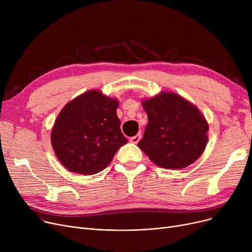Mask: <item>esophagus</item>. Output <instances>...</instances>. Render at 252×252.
Returning a JSON list of instances; mask_svg holds the SVG:
<instances>
[{"label": "esophagus", "instance_id": "1", "mask_svg": "<svg viewBox=\"0 0 252 252\" xmlns=\"http://www.w3.org/2000/svg\"><path fill=\"white\" fill-rule=\"evenodd\" d=\"M140 140H141V133L137 134V135L134 136V137H131V138L129 139V142L133 143V144H137Z\"/></svg>", "mask_w": 252, "mask_h": 252}]
</instances>
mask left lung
Listing matches in <instances>:
<instances>
[{"label": "left lung", "instance_id": "left-lung-1", "mask_svg": "<svg viewBox=\"0 0 252 252\" xmlns=\"http://www.w3.org/2000/svg\"><path fill=\"white\" fill-rule=\"evenodd\" d=\"M148 116L138 147L156 165L181 169L195 162L208 141V124L194 104L173 92L142 101Z\"/></svg>", "mask_w": 252, "mask_h": 252}]
</instances>
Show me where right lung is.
<instances>
[{"label":"right lung","mask_w":252,"mask_h":252,"mask_svg":"<svg viewBox=\"0 0 252 252\" xmlns=\"http://www.w3.org/2000/svg\"><path fill=\"white\" fill-rule=\"evenodd\" d=\"M118 100L90 90L66 104L51 130L53 150L71 173L91 176L111 162L127 143L121 130Z\"/></svg>","instance_id":"obj_1"}]
</instances>
